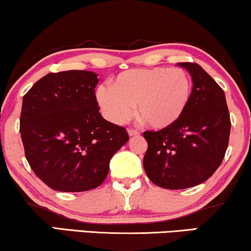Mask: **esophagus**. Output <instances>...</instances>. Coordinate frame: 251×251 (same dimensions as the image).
I'll return each instance as SVG.
<instances>
[{
    "label": "esophagus",
    "mask_w": 251,
    "mask_h": 251,
    "mask_svg": "<svg viewBox=\"0 0 251 251\" xmlns=\"http://www.w3.org/2000/svg\"><path fill=\"white\" fill-rule=\"evenodd\" d=\"M128 133L129 136H137L139 135V131H137V130L135 129H128Z\"/></svg>",
    "instance_id": "34e87169"
}]
</instances>
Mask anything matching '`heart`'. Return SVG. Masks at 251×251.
Segmentation results:
<instances>
[{"label":"heart","instance_id":"b5f03b06","mask_svg":"<svg viewBox=\"0 0 251 251\" xmlns=\"http://www.w3.org/2000/svg\"><path fill=\"white\" fill-rule=\"evenodd\" d=\"M191 83L182 68H142L116 76L112 86H98L97 101L103 115L123 123L135 113L152 129H164L176 122L189 101Z\"/></svg>","mask_w":251,"mask_h":251}]
</instances>
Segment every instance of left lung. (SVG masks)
<instances>
[{"mask_svg": "<svg viewBox=\"0 0 251 251\" xmlns=\"http://www.w3.org/2000/svg\"><path fill=\"white\" fill-rule=\"evenodd\" d=\"M178 66L193 78L189 101L173 125L158 131H144L148 177L165 189H185L203 183L213 175L225 157L230 118L225 92L195 62Z\"/></svg>", "mask_w": 251, "mask_h": 251, "instance_id": "8db88e82", "label": "left lung"}]
</instances>
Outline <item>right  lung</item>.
<instances>
[{
	"mask_svg": "<svg viewBox=\"0 0 251 251\" xmlns=\"http://www.w3.org/2000/svg\"><path fill=\"white\" fill-rule=\"evenodd\" d=\"M92 71L44 76L23 98L21 137L34 174L53 190L78 193L99 187L110 159L126 142L125 126L99 113Z\"/></svg>",
	"mask_w": 251,
	"mask_h": 251,
	"instance_id": "right-lung-1",
	"label": "right lung"
}]
</instances>
